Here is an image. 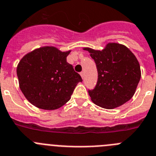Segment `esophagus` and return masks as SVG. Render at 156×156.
I'll return each mask as SVG.
<instances>
[{
	"label": "esophagus",
	"instance_id": "esophagus-1",
	"mask_svg": "<svg viewBox=\"0 0 156 156\" xmlns=\"http://www.w3.org/2000/svg\"><path fill=\"white\" fill-rule=\"evenodd\" d=\"M80 75H81V78H84V77H85V73H84V71H81V72L80 73Z\"/></svg>",
	"mask_w": 156,
	"mask_h": 156
}]
</instances>
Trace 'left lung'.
<instances>
[{"instance_id": "obj_1", "label": "left lung", "mask_w": 156, "mask_h": 156, "mask_svg": "<svg viewBox=\"0 0 156 156\" xmlns=\"http://www.w3.org/2000/svg\"><path fill=\"white\" fill-rule=\"evenodd\" d=\"M96 64L97 83L88 89L92 102L105 109H113L130 100L141 79V69L135 56L118 43H108L104 50L85 48Z\"/></svg>"}]
</instances>
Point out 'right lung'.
Segmentation results:
<instances>
[{
    "mask_svg": "<svg viewBox=\"0 0 156 156\" xmlns=\"http://www.w3.org/2000/svg\"><path fill=\"white\" fill-rule=\"evenodd\" d=\"M71 51L54 47L36 49L26 54L17 67L19 86L26 99L36 107L58 109L70 100L77 84L82 81L67 62Z\"/></svg>",
    "mask_w": 156,
    "mask_h": 156,
    "instance_id": "obj_1",
    "label": "right lung"
}]
</instances>
